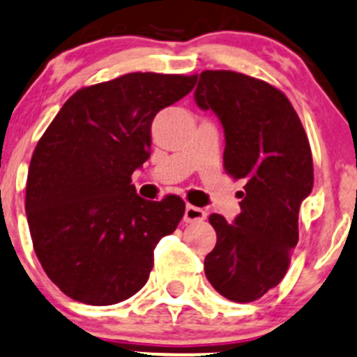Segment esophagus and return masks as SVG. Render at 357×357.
I'll list each match as a JSON object with an SVG mask.
<instances>
[{
    "label": "esophagus",
    "mask_w": 357,
    "mask_h": 357,
    "mask_svg": "<svg viewBox=\"0 0 357 357\" xmlns=\"http://www.w3.org/2000/svg\"><path fill=\"white\" fill-rule=\"evenodd\" d=\"M205 217H207V212H205L204 208H198L195 207V205H186L183 220H185L186 224H193V222H202V220H205Z\"/></svg>",
    "instance_id": "obj_1"
}]
</instances>
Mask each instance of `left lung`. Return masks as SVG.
Returning a JSON list of instances; mask_svg holds the SVG:
<instances>
[{
  "label": "left lung",
  "instance_id": "1",
  "mask_svg": "<svg viewBox=\"0 0 357 357\" xmlns=\"http://www.w3.org/2000/svg\"><path fill=\"white\" fill-rule=\"evenodd\" d=\"M195 102L220 119L224 169L246 181L234 222L208 217L217 245L205 257V275L224 298L257 301L284 279L298 245L299 207L313 190L310 142L287 97L258 78L202 71Z\"/></svg>",
  "mask_w": 357,
  "mask_h": 357
}]
</instances>
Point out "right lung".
<instances>
[{
  "mask_svg": "<svg viewBox=\"0 0 357 357\" xmlns=\"http://www.w3.org/2000/svg\"><path fill=\"white\" fill-rule=\"evenodd\" d=\"M197 75L128 73L73 93L44 131L27 176L33 250L66 296L109 306L137 294L153 267V248L174 232L185 202L138 197L135 169L150 157V126L178 102Z\"/></svg>",
  "mask_w": 357,
  "mask_h": 357,
  "instance_id": "obj_1",
  "label": "right lung"
}]
</instances>
